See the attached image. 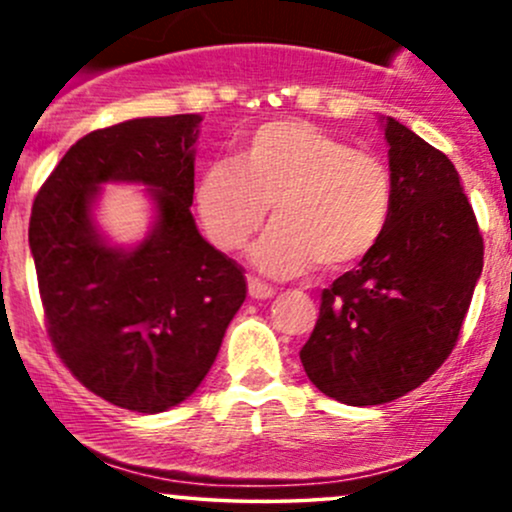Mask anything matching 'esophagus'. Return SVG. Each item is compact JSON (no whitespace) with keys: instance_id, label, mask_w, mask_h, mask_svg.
Segmentation results:
<instances>
[{"instance_id":"1","label":"esophagus","mask_w":512,"mask_h":512,"mask_svg":"<svg viewBox=\"0 0 512 512\" xmlns=\"http://www.w3.org/2000/svg\"><path fill=\"white\" fill-rule=\"evenodd\" d=\"M248 293L252 298H257V301H264V298L274 296V286L264 284L262 279H255V276H250V279H248Z\"/></svg>"}]
</instances>
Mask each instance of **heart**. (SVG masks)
I'll use <instances>...</instances> for the list:
<instances>
[{
  "mask_svg": "<svg viewBox=\"0 0 512 512\" xmlns=\"http://www.w3.org/2000/svg\"><path fill=\"white\" fill-rule=\"evenodd\" d=\"M252 245L262 272L291 276L317 262L339 272L380 245L392 216V180L380 158L354 151L344 139L303 120H274L240 142L233 161H216L195 185V207L211 243Z\"/></svg>",
  "mask_w": 512,
  "mask_h": 512,
  "instance_id": "heart-1",
  "label": "heart"
}]
</instances>
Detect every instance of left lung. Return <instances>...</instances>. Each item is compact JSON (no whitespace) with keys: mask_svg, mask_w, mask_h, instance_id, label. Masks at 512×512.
I'll return each mask as SVG.
<instances>
[{"mask_svg":"<svg viewBox=\"0 0 512 512\" xmlns=\"http://www.w3.org/2000/svg\"><path fill=\"white\" fill-rule=\"evenodd\" d=\"M392 216L380 245L322 291L301 349L310 383L370 407L426 383L460 339L484 238L443 151L387 117Z\"/></svg>","mask_w":512,"mask_h":512,"instance_id":"8db88e82","label":"left lung"}]
</instances>
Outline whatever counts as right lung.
<instances>
[{"label": "right lung", "mask_w": 512, "mask_h": 512, "mask_svg": "<svg viewBox=\"0 0 512 512\" xmlns=\"http://www.w3.org/2000/svg\"><path fill=\"white\" fill-rule=\"evenodd\" d=\"M199 122L139 117L86 134L43 182L28 223L57 356L93 395L139 414L197 390L248 293L245 269L192 219ZM101 181L152 187L157 226L137 249L97 236L90 204Z\"/></svg>", "instance_id": "right-lung-1"}]
</instances>
